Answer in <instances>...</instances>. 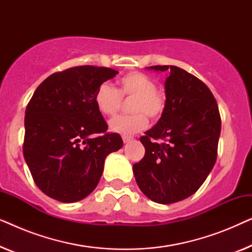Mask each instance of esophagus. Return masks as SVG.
<instances>
[{"label": "esophagus", "mask_w": 252, "mask_h": 252, "mask_svg": "<svg viewBox=\"0 0 252 252\" xmlns=\"http://www.w3.org/2000/svg\"><path fill=\"white\" fill-rule=\"evenodd\" d=\"M133 140V137H130V136H123V141H124V143H128V142H130V141Z\"/></svg>", "instance_id": "obj_1"}]
</instances>
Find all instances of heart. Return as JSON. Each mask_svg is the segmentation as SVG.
<instances>
[{
  "label": "heart",
  "instance_id": "obj_1",
  "mask_svg": "<svg viewBox=\"0 0 252 252\" xmlns=\"http://www.w3.org/2000/svg\"><path fill=\"white\" fill-rule=\"evenodd\" d=\"M123 98L132 99L130 116H120L110 122V128L123 135H133L148 125L147 116L153 120L160 118L166 109V95L156 88V82L142 72H129L118 81V91L103 82L94 95L96 108L106 117L116 116L122 108Z\"/></svg>",
  "mask_w": 252,
  "mask_h": 252
}]
</instances>
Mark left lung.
<instances>
[{
	"instance_id": "8db88e82",
	"label": "left lung",
	"mask_w": 252,
	"mask_h": 252,
	"mask_svg": "<svg viewBox=\"0 0 252 252\" xmlns=\"http://www.w3.org/2000/svg\"><path fill=\"white\" fill-rule=\"evenodd\" d=\"M148 70L168 72L166 109L141 136L146 154L133 172L148 198L171 204L197 191L215 166L221 119L215 96L195 75L173 65Z\"/></svg>"
}]
</instances>
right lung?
Segmentation results:
<instances>
[{
	"instance_id": "add662e5",
	"label": "right lung",
	"mask_w": 252,
	"mask_h": 252,
	"mask_svg": "<svg viewBox=\"0 0 252 252\" xmlns=\"http://www.w3.org/2000/svg\"><path fill=\"white\" fill-rule=\"evenodd\" d=\"M118 71L92 65L51 74L27 104L23 153L35 185L63 203L84 199L97 186L109 154L123 147L94 95Z\"/></svg>"
}]
</instances>
